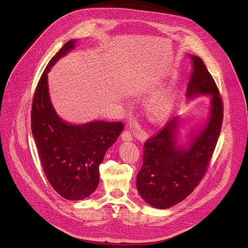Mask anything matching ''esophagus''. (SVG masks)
I'll return each instance as SVG.
<instances>
[{
    "label": "esophagus",
    "mask_w": 248,
    "mask_h": 248,
    "mask_svg": "<svg viewBox=\"0 0 248 248\" xmlns=\"http://www.w3.org/2000/svg\"><path fill=\"white\" fill-rule=\"evenodd\" d=\"M122 139L123 140H125V141H129L132 139V134L129 130H124L123 133H122Z\"/></svg>",
    "instance_id": "1"
}]
</instances>
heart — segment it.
<instances>
[{"label":"heart","instance_id":"obj_1","mask_svg":"<svg viewBox=\"0 0 248 248\" xmlns=\"http://www.w3.org/2000/svg\"><path fill=\"white\" fill-rule=\"evenodd\" d=\"M170 100L167 96H163L158 102L155 103L153 107V114L158 119H163L169 112Z\"/></svg>","mask_w":248,"mask_h":248}]
</instances>
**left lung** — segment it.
<instances>
[{
    "instance_id": "1",
    "label": "left lung",
    "mask_w": 248,
    "mask_h": 248,
    "mask_svg": "<svg viewBox=\"0 0 248 248\" xmlns=\"http://www.w3.org/2000/svg\"><path fill=\"white\" fill-rule=\"evenodd\" d=\"M193 73L187 98L199 94L212 96L208 124L193 138L188 148L175 144L178 120L173 118L144 143L143 164L136 178L139 194L155 208L167 209L186 199L200 184L208 170L221 132L224 107L215 80L203 61L191 56Z\"/></svg>"
}]
</instances>
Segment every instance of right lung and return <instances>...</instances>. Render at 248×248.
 Segmentation results:
<instances>
[{"instance_id":"obj_1","label":"right lung","mask_w":248,"mask_h":248,"mask_svg":"<svg viewBox=\"0 0 248 248\" xmlns=\"http://www.w3.org/2000/svg\"><path fill=\"white\" fill-rule=\"evenodd\" d=\"M70 40L51 59L35 89L31 129L44 173L53 188L67 200L88 197L99 185V166L124 125L121 122L67 124L56 114L48 92L47 74L74 48Z\"/></svg>"}]
</instances>
